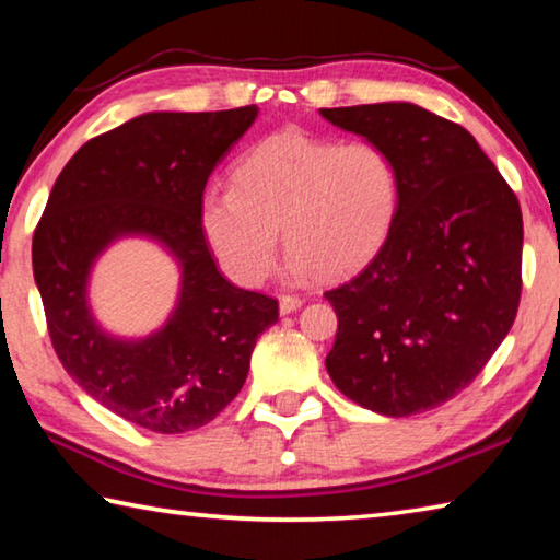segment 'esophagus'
Returning a JSON list of instances; mask_svg holds the SVG:
<instances>
[{
    "label": "esophagus",
    "instance_id": "34e87169",
    "mask_svg": "<svg viewBox=\"0 0 560 560\" xmlns=\"http://www.w3.org/2000/svg\"><path fill=\"white\" fill-rule=\"evenodd\" d=\"M301 299L299 296H289V293H287V296H281L279 299V311H281V314L283 316H287V314H293V311H299L301 308Z\"/></svg>",
    "mask_w": 560,
    "mask_h": 560
}]
</instances>
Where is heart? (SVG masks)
<instances>
[{
    "mask_svg": "<svg viewBox=\"0 0 560 560\" xmlns=\"http://www.w3.org/2000/svg\"><path fill=\"white\" fill-rule=\"evenodd\" d=\"M400 197V170L383 145L281 130L240 158L234 187L207 189L200 222L220 267L242 287L271 273L279 226L293 273L343 277L381 252Z\"/></svg>",
    "mask_w": 560,
    "mask_h": 560,
    "instance_id": "b5f03b06",
    "label": "heart"
}]
</instances>
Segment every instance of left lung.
Segmentation results:
<instances>
[{"label":"left lung","mask_w":560,"mask_h":560,"mask_svg":"<svg viewBox=\"0 0 560 560\" xmlns=\"http://www.w3.org/2000/svg\"><path fill=\"white\" fill-rule=\"evenodd\" d=\"M383 145L402 197L381 252L324 296L338 316L330 381L365 410L428 412L481 373L514 326L524 220L469 130L415 103L320 108Z\"/></svg>","instance_id":"8db88e82"}]
</instances>
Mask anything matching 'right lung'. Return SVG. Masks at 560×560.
<instances>
[{
    "mask_svg": "<svg viewBox=\"0 0 560 560\" xmlns=\"http://www.w3.org/2000/svg\"><path fill=\"white\" fill-rule=\"evenodd\" d=\"M257 113L158 110L103 132L66 163L34 230V281L61 365L93 400L145 430L212 422L279 318L277 299L217 271L200 222L207 179ZM120 235L155 238L184 271L174 316L140 341L106 335L88 306L92 261Z\"/></svg>",
    "mask_w": 560,
    "mask_h": 560,
    "instance_id": "add662e5",
    "label": "right lung"
}]
</instances>
